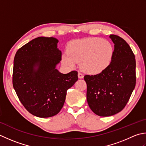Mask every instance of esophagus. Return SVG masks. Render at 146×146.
I'll return each mask as SVG.
<instances>
[{
  "instance_id": "obj_1",
  "label": "esophagus",
  "mask_w": 146,
  "mask_h": 146,
  "mask_svg": "<svg viewBox=\"0 0 146 146\" xmlns=\"http://www.w3.org/2000/svg\"><path fill=\"white\" fill-rule=\"evenodd\" d=\"M83 77H84V76L82 75V73H81V72H79V73H78V77H79V79L83 78Z\"/></svg>"
}]
</instances>
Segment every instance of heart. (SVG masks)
I'll return each instance as SVG.
<instances>
[{
	"label": "heart",
	"instance_id": "1",
	"mask_svg": "<svg viewBox=\"0 0 146 146\" xmlns=\"http://www.w3.org/2000/svg\"><path fill=\"white\" fill-rule=\"evenodd\" d=\"M67 54L62 60L67 66L73 68L81 62L84 72L90 74L102 72L110 64L114 48L110 42L100 38H88L74 41L67 46Z\"/></svg>",
	"mask_w": 146,
	"mask_h": 146
}]
</instances>
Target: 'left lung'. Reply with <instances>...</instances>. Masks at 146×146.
<instances>
[{
  "instance_id": "obj_1",
  "label": "left lung",
  "mask_w": 146,
  "mask_h": 146,
  "mask_svg": "<svg viewBox=\"0 0 146 146\" xmlns=\"http://www.w3.org/2000/svg\"><path fill=\"white\" fill-rule=\"evenodd\" d=\"M114 45L111 63L102 72L86 75L87 102L91 110L101 117H109L126 106L136 82L135 58L123 38L110 35Z\"/></svg>"
}]
</instances>
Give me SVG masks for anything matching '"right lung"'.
<instances>
[{
  "label": "right lung",
  "mask_w": 146,
  "mask_h": 146,
  "mask_svg": "<svg viewBox=\"0 0 146 146\" xmlns=\"http://www.w3.org/2000/svg\"><path fill=\"white\" fill-rule=\"evenodd\" d=\"M58 40L38 37L17 50L13 84L23 105L36 117H51L64 106L68 89L78 80L77 72L62 74L56 69L62 60Z\"/></svg>",
  "instance_id": "right-lung-1"
}]
</instances>
